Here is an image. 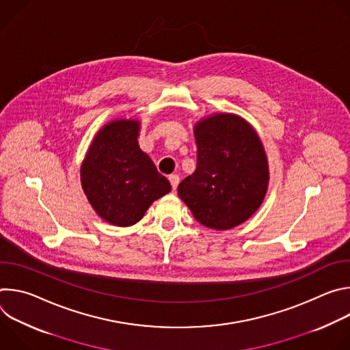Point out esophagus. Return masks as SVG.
I'll return each instance as SVG.
<instances>
[{"mask_svg": "<svg viewBox=\"0 0 350 350\" xmlns=\"http://www.w3.org/2000/svg\"><path fill=\"white\" fill-rule=\"evenodd\" d=\"M169 181H170V184H172V188L176 189L177 185H178V183H180V177H178L177 174H170V176H169Z\"/></svg>", "mask_w": 350, "mask_h": 350, "instance_id": "1", "label": "esophagus"}]
</instances>
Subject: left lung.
Masks as SVG:
<instances>
[{"label": "left lung", "instance_id": "obj_1", "mask_svg": "<svg viewBox=\"0 0 350 350\" xmlns=\"http://www.w3.org/2000/svg\"><path fill=\"white\" fill-rule=\"evenodd\" d=\"M196 169L178 184V196L196 221L230 230L251 217L269 188V162L251 123L213 113L193 126Z\"/></svg>", "mask_w": 350, "mask_h": 350}]
</instances>
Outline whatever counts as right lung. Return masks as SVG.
Returning a JSON list of instances; mask_svg holds the SVG:
<instances>
[{"mask_svg":"<svg viewBox=\"0 0 350 350\" xmlns=\"http://www.w3.org/2000/svg\"><path fill=\"white\" fill-rule=\"evenodd\" d=\"M141 123L115 119L99 130L80 167L83 191L103 220L130 227L157 199L169 193L170 183L138 145Z\"/></svg>","mask_w":350,"mask_h":350,"instance_id":"1","label":"right lung"}]
</instances>
